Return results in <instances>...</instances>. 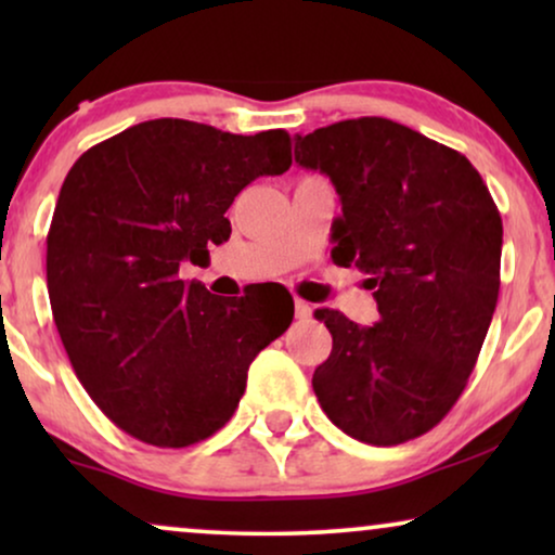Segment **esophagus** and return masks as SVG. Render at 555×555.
<instances>
[{"instance_id":"1","label":"esophagus","mask_w":555,"mask_h":555,"mask_svg":"<svg viewBox=\"0 0 555 555\" xmlns=\"http://www.w3.org/2000/svg\"><path fill=\"white\" fill-rule=\"evenodd\" d=\"M295 315H298L300 321H308V318L313 315V306H310V302H306L302 298H295Z\"/></svg>"}]
</instances>
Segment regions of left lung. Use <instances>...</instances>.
<instances>
[{
    "label": "left lung",
    "instance_id": "1",
    "mask_svg": "<svg viewBox=\"0 0 555 555\" xmlns=\"http://www.w3.org/2000/svg\"><path fill=\"white\" fill-rule=\"evenodd\" d=\"M295 162L340 196L333 262L366 272L378 323L315 310L333 336L313 374L328 420L359 442L422 437L457 404L500 291L503 219L460 151L366 116L295 141Z\"/></svg>",
    "mask_w": 555,
    "mask_h": 555
}]
</instances>
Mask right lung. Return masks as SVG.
I'll return each instance as SVG.
<instances>
[{"mask_svg": "<svg viewBox=\"0 0 555 555\" xmlns=\"http://www.w3.org/2000/svg\"><path fill=\"white\" fill-rule=\"evenodd\" d=\"M283 128L234 135L181 118L143 120L88 149L48 232L52 318L98 409L141 442L189 447L232 420L247 369L293 321V298H215L179 278L232 227L257 177L291 169Z\"/></svg>", "mask_w": 555, "mask_h": 555, "instance_id": "1", "label": "right lung"}]
</instances>
